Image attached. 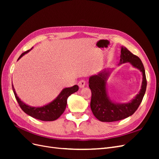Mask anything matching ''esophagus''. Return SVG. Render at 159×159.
<instances>
[{
	"instance_id": "obj_1",
	"label": "esophagus",
	"mask_w": 159,
	"mask_h": 159,
	"mask_svg": "<svg viewBox=\"0 0 159 159\" xmlns=\"http://www.w3.org/2000/svg\"><path fill=\"white\" fill-rule=\"evenodd\" d=\"M85 80H80L79 82H78V85H79V87L80 88H84V86H85Z\"/></svg>"
}]
</instances>
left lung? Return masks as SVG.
I'll use <instances>...</instances> for the list:
<instances>
[{
    "mask_svg": "<svg viewBox=\"0 0 159 159\" xmlns=\"http://www.w3.org/2000/svg\"><path fill=\"white\" fill-rule=\"evenodd\" d=\"M125 62H129L143 73L141 89L134 99L127 103H115L107 97L106 81L109 74L108 71L104 70L89 78V87L91 91L90 107L94 116L100 121H117L131 116L136 111L145 95L147 79L142 61L138 56L132 54L126 48L122 47L120 64Z\"/></svg>",
    "mask_w": 159,
    "mask_h": 159,
    "instance_id": "8db88e82",
    "label": "left lung"
}]
</instances>
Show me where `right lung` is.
Masks as SVG:
<instances>
[{"label": "right lung", "instance_id": "obj_1", "mask_svg": "<svg viewBox=\"0 0 159 159\" xmlns=\"http://www.w3.org/2000/svg\"><path fill=\"white\" fill-rule=\"evenodd\" d=\"M32 48L30 50H32ZM30 50L22 53L18 60L20 59L22 56L26 54ZM12 86L14 96L17 100L19 106L20 107L23 111L34 118L44 121H52L58 119L66 109L68 98L71 94L76 92L79 89V87L77 85L72 86L71 88H66L61 91L60 95L52 102L41 107H34L28 106L25 103H23L17 96L12 83Z\"/></svg>", "mask_w": 159, "mask_h": 159}]
</instances>
